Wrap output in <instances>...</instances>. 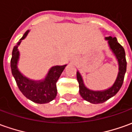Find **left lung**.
Wrapping results in <instances>:
<instances>
[{"label": "left lung", "mask_w": 132, "mask_h": 132, "mask_svg": "<svg viewBox=\"0 0 132 132\" xmlns=\"http://www.w3.org/2000/svg\"><path fill=\"white\" fill-rule=\"evenodd\" d=\"M108 40L112 52L114 53L119 62V73L113 86L103 91H92L87 89L84 85L81 74L79 71L77 72V78L79 82V94L84 100L93 104L103 103L106 100L113 97L121 89L123 82L124 76L126 71V60L125 51L123 47L118 43L116 37L111 36L105 37Z\"/></svg>", "instance_id": "left-lung-1"}]
</instances>
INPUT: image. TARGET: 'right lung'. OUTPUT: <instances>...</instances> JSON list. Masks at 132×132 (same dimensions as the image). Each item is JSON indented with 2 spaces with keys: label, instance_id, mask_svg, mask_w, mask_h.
I'll use <instances>...</instances> for the list:
<instances>
[{
  "label": "right lung",
  "instance_id": "1",
  "mask_svg": "<svg viewBox=\"0 0 132 132\" xmlns=\"http://www.w3.org/2000/svg\"><path fill=\"white\" fill-rule=\"evenodd\" d=\"M28 32L29 30H27L20 39V41L17 43V45L13 47L12 58L11 59V72L19 90L27 98L36 103H47L54 100L57 95L56 82L59 80L66 65L52 67L45 79L40 81L31 80L21 73L17 68V63L19 58L18 46L20 45L21 40H24L27 35Z\"/></svg>",
  "mask_w": 132,
  "mask_h": 132
}]
</instances>
